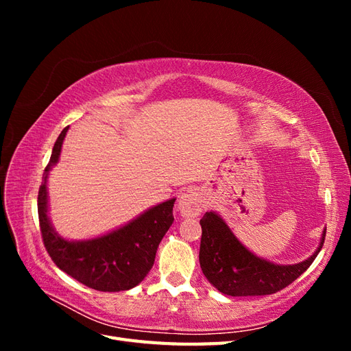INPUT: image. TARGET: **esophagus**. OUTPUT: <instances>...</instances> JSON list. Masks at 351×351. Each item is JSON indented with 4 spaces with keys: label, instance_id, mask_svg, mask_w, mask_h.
Masks as SVG:
<instances>
[{
    "label": "esophagus",
    "instance_id": "esophagus-1",
    "mask_svg": "<svg viewBox=\"0 0 351 351\" xmlns=\"http://www.w3.org/2000/svg\"><path fill=\"white\" fill-rule=\"evenodd\" d=\"M177 208L184 218H196L205 208V197L197 189H189L178 199Z\"/></svg>",
    "mask_w": 351,
    "mask_h": 351
}]
</instances>
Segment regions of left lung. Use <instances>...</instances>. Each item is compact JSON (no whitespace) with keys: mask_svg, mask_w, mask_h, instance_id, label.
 Wrapping results in <instances>:
<instances>
[{"mask_svg":"<svg viewBox=\"0 0 351 351\" xmlns=\"http://www.w3.org/2000/svg\"><path fill=\"white\" fill-rule=\"evenodd\" d=\"M200 226L202 272L218 291L232 297L267 295L282 290L311 267L324 246L326 232L324 228L319 244L309 258L293 265H281L250 252L215 210L206 212Z\"/></svg>","mask_w":351,"mask_h":351,"instance_id":"left-lung-1","label":"left lung"}]
</instances>
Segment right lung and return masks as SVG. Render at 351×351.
Returning a JSON list of instances; mask_svg holds the SVG:
<instances>
[{
  "instance_id": "1",
  "label": "right lung",
  "mask_w": 351,
  "mask_h": 351,
  "mask_svg": "<svg viewBox=\"0 0 351 351\" xmlns=\"http://www.w3.org/2000/svg\"><path fill=\"white\" fill-rule=\"evenodd\" d=\"M67 132L69 127L60 133L52 147L44 182L39 187L38 214L44 244L61 271L89 289L110 293L130 290L141 284L154 267L159 243L174 221L176 197L147 208L124 226L97 237L70 240L60 236L49 218L47 182L52 167L60 161Z\"/></svg>"
}]
</instances>
